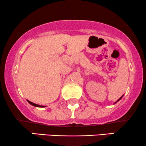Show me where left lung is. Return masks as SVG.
Here are the masks:
<instances>
[{
    "label": "left lung",
    "instance_id": "1",
    "mask_svg": "<svg viewBox=\"0 0 146 146\" xmlns=\"http://www.w3.org/2000/svg\"><path fill=\"white\" fill-rule=\"evenodd\" d=\"M121 98H122V96H121V98H120L119 99V100H117V101L116 102H118V101H119V100H121ZM116 102H115V103H116Z\"/></svg>",
    "mask_w": 146,
    "mask_h": 146
}]
</instances>
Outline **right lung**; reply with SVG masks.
<instances>
[{
  "mask_svg": "<svg viewBox=\"0 0 146 146\" xmlns=\"http://www.w3.org/2000/svg\"><path fill=\"white\" fill-rule=\"evenodd\" d=\"M27 102H29V103L30 104L32 105V106H36V107H44V106H40V105L36 104H34V103H33V102H31L29 101V100H27Z\"/></svg>",
  "mask_w": 146,
  "mask_h": 146,
  "instance_id": "1",
  "label": "right lung"
}]
</instances>
